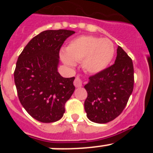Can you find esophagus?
<instances>
[{
  "instance_id": "obj_1",
  "label": "esophagus",
  "mask_w": 153,
  "mask_h": 153,
  "mask_svg": "<svg viewBox=\"0 0 153 153\" xmlns=\"http://www.w3.org/2000/svg\"><path fill=\"white\" fill-rule=\"evenodd\" d=\"M74 83V86H75L76 88H79V87H81V86H82L83 82H82V79H81L79 77H76Z\"/></svg>"
}]
</instances>
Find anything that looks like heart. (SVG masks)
I'll list each match as a JSON object with an SVG mask.
<instances>
[{
    "instance_id": "b5f03b06",
    "label": "heart",
    "mask_w": 153,
    "mask_h": 153,
    "mask_svg": "<svg viewBox=\"0 0 153 153\" xmlns=\"http://www.w3.org/2000/svg\"><path fill=\"white\" fill-rule=\"evenodd\" d=\"M114 46L106 38L93 36H80L69 43L66 51H60L62 61L69 67L82 60L86 72L96 74L106 70L114 56Z\"/></svg>"
}]
</instances>
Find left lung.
I'll return each instance as SVG.
<instances>
[{
  "label": "left lung",
  "instance_id": "obj_1",
  "mask_svg": "<svg viewBox=\"0 0 153 153\" xmlns=\"http://www.w3.org/2000/svg\"><path fill=\"white\" fill-rule=\"evenodd\" d=\"M117 53L114 64L90 76L84 86L87 91L85 111L93 123H106L120 116L133 90L132 60L120 46Z\"/></svg>",
  "mask_w": 153,
  "mask_h": 153
}]
</instances>
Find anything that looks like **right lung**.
Here are the masks:
<instances>
[{"label": "right lung", "instance_id": "obj_1", "mask_svg": "<svg viewBox=\"0 0 153 153\" xmlns=\"http://www.w3.org/2000/svg\"><path fill=\"white\" fill-rule=\"evenodd\" d=\"M74 33L69 30L43 31L30 40L17 59L13 76L19 100L41 123L60 120L65 103L75 90V77H63L57 70L60 47Z\"/></svg>", "mask_w": 153, "mask_h": 153}]
</instances>
